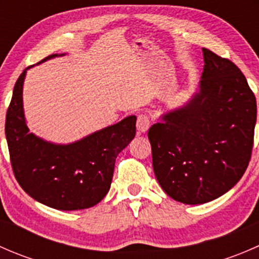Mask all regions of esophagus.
<instances>
[{
  "label": "esophagus",
  "mask_w": 259,
  "mask_h": 259,
  "mask_svg": "<svg viewBox=\"0 0 259 259\" xmlns=\"http://www.w3.org/2000/svg\"><path fill=\"white\" fill-rule=\"evenodd\" d=\"M149 126H150V117L148 116L146 114H139L137 120V129L138 133H145L148 132Z\"/></svg>",
  "instance_id": "obj_1"
}]
</instances>
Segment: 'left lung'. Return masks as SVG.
Instances as JSON below:
<instances>
[{
	"label": "left lung",
	"instance_id": "obj_1",
	"mask_svg": "<svg viewBox=\"0 0 259 259\" xmlns=\"http://www.w3.org/2000/svg\"><path fill=\"white\" fill-rule=\"evenodd\" d=\"M200 93L148 132L153 168L173 199L202 204L221 197L244 174L254 142L257 103L234 62L203 49Z\"/></svg>",
	"mask_w": 259,
	"mask_h": 259
}]
</instances>
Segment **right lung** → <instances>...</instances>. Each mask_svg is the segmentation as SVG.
<instances>
[{
	"label": "right lung",
	"instance_id": "obj_1",
	"mask_svg": "<svg viewBox=\"0 0 259 259\" xmlns=\"http://www.w3.org/2000/svg\"><path fill=\"white\" fill-rule=\"evenodd\" d=\"M25 75L23 70L15 83L5 124L15 178L30 197L55 209L98 204L110 189L116 156L134 139L137 117H125L74 144H50L28 133L22 109Z\"/></svg>",
	"mask_w": 259,
	"mask_h": 259
}]
</instances>
